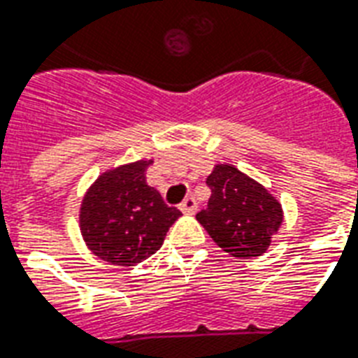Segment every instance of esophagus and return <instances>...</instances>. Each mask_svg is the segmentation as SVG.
Masks as SVG:
<instances>
[{
  "label": "esophagus",
  "instance_id": "1",
  "mask_svg": "<svg viewBox=\"0 0 358 358\" xmlns=\"http://www.w3.org/2000/svg\"><path fill=\"white\" fill-rule=\"evenodd\" d=\"M179 208H181L182 213L192 215V213H194V211H196V208H198V203H196L194 198H187V200L182 201V203H181V206H179Z\"/></svg>",
  "mask_w": 358,
  "mask_h": 358
}]
</instances>
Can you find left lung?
Masks as SVG:
<instances>
[{"mask_svg":"<svg viewBox=\"0 0 358 358\" xmlns=\"http://www.w3.org/2000/svg\"><path fill=\"white\" fill-rule=\"evenodd\" d=\"M206 182L211 198L196 219L211 240L236 259L264 255L283 222L278 198L232 164H217Z\"/></svg>","mask_w":358,"mask_h":358,"instance_id":"1","label":"left lung"}]
</instances>
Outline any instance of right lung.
Here are the masks:
<instances>
[{"mask_svg":"<svg viewBox=\"0 0 358 358\" xmlns=\"http://www.w3.org/2000/svg\"><path fill=\"white\" fill-rule=\"evenodd\" d=\"M152 160L107 169L90 185L79 209L83 240L98 259L115 266H136L162 247L169 227L181 217L145 171Z\"/></svg>","mask_w":358,"mask_h":358,"instance_id":"right-lung-1","label":"right lung"}]
</instances>
